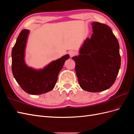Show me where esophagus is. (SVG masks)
Returning a JSON list of instances; mask_svg holds the SVG:
<instances>
[{"mask_svg": "<svg viewBox=\"0 0 134 134\" xmlns=\"http://www.w3.org/2000/svg\"><path fill=\"white\" fill-rule=\"evenodd\" d=\"M69 54L70 57H73L74 56L75 54H76V52H75V51H70L69 52Z\"/></svg>", "mask_w": 134, "mask_h": 134, "instance_id": "34e87169", "label": "esophagus"}]
</instances>
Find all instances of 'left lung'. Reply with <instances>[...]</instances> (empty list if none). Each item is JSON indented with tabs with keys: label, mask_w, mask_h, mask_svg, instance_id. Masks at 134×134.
I'll return each instance as SVG.
<instances>
[{
	"label": "left lung",
	"mask_w": 134,
	"mask_h": 134,
	"mask_svg": "<svg viewBox=\"0 0 134 134\" xmlns=\"http://www.w3.org/2000/svg\"><path fill=\"white\" fill-rule=\"evenodd\" d=\"M93 34L73 57L81 87L89 92H99L111 86L120 67L119 45L111 29L106 24L93 22Z\"/></svg>",
	"instance_id": "left-lung-1"
}]
</instances>
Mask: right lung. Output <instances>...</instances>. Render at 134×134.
I'll return each mask as SVG.
<instances>
[{
  "label": "right lung",
  "instance_id": "1",
  "mask_svg": "<svg viewBox=\"0 0 134 134\" xmlns=\"http://www.w3.org/2000/svg\"><path fill=\"white\" fill-rule=\"evenodd\" d=\"M29 31L23 29L12 50V71L16 81L25 92L32 95L44 94L52 90L58 79V75L65 61L69 58L66 54L52 61L43 69L29 67L25 62V51Z\"/></svg>",
  "mask_w": 134,
  "mask_h": 134
}]
</instances>
